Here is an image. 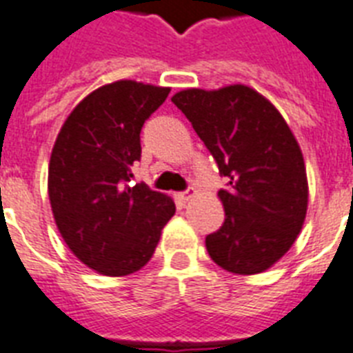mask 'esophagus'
I'll use <instances>...</instances> for the list:
<instances>
[{
	"label": "esophagus",
	"instance_id": "obj_1",
	"mask_svg": "<svg viewBox=\"0 0 353 353\" xmlns=\"http://www.w3.org/2000/svg\"><path fill=\"white\" fill-rule=\"evenodd\" d=\"M192 196H194V188H188L186 192H179V194H176V199L179 205H185V203L188 201Z\"/></svg>",
	"mask_w": 353,
	"mask_h": 353
}]
</instances>
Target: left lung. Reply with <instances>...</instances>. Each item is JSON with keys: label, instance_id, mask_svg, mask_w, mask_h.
Segmentation results:
<instances>
[{"label": "left lung", "instance_id": "left-lung-1", "mask_svg": "<svg viewBox=\"0 0 353 353\" xmlns=\"http://www.w3.org/2000/svg\"><path fill=\"white\" fill-rule=\"evenodd\" d=\"M172 103L216 159L225 223L206 236L214 263L239 276L268 270L290 250L308 206L305 159L286 121L246 85L186 88Z\"/></svg>", "mask_w": 353, "mask_h": 353}]
</instances>
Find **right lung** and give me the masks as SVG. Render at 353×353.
<instances>
[{
    "instance_id": "1",
    "label": "right lung",
    "mask_w": 353,
    "mask_h": 353,
    "mask_svg": "<svg viewBox=\"0 0 353 353\" xmlns=\"http://www.w3.org/2000/svg\"><path fill=\"white\" fill-rule=\"evenodd\" d=\"M170 88L121 79L88 94L63 123L48 165V197L59 234L103 276L134 274L154 256L174 214L170 197L130 185L141 128Z\"/></svg>"
}]
</instances>
